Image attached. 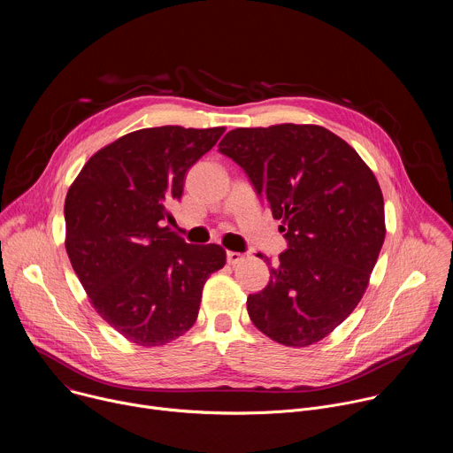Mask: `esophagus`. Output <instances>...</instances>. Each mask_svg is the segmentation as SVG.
<instances>
[{
    "label": "esophagus",
    "mask_w": 453,
    "mask_h": 453,
    "mask_svg": "<svg viewBox=\"0 0 453 453\" xmlns=\"http://www.w3.org/2000/svg\"><path fill=\"white\" fill-rule=\"evenodd\" d=\"M226 257H227V264H229V265H236L238 262H242V260H243V254L234 252V250H227Z\"/></svg>",
    "instance_id": "obj_1"
}]
</instances>
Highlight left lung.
<instances>
[{
	"instance_id": "obj_1",
	"label": "left lung",
	"mask_w": 453,
	"mask_h": 453,
	"mask_svg": "<svg viewBox=\"0 0 453 453\" xmlns=\"http://www.w3.org/2000/svg\"><path fill=\"white\" fill-rule=\"evenodd\" d=\"M219 150L243 168L281 220L287 250L269 285L247 297L254 326L304 348L330 335L362 299L385 238L380 184L344 140L319 125L234 128ZM265 257L267 265L271 260Z\"/></svg>"
}]
</instances>
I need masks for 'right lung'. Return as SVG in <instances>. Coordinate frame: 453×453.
<instances>
[{
	"label": "right lung",
	"mask_w": 453,
	"mask_h": 453,
	"mask_svg": "<svg viewBox=\"0 0 453 453\" xmlns=\"http://www.w3.org/2000/svg\"><path fill=\"white\" fill-rule=\"evenodd\" d=\"M224 127L142 128L98 150L64 203L66 250L95 310L138 346H163L197 320L210 274L226 264L217 243L170 231L168 206L184 175Z\"/></svg>",
	"instance_id": "add662e5"
}]
</instances>
